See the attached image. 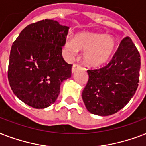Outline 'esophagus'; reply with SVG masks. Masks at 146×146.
Masks as SVG:
<instances>
[{
    "label": "esophagus",
    "mask_w": 146,
    "mask_h": 146,
    "mask_svg": "<svg viewBox=\"0 0 146 146\" xmlns=\"http://www.w3.org/2000/svg\"><path fill=\"white\" fill-rule=\"evenodd\" d=\"M81 69V66L79 65H77V64H74V65H72V73H74L77 71V70H79Z\"/></svg>",
    "instance_id": "34e87169"
}]
</instances>
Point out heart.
I'll use <instances>...</instances> for the list:
<instances>
[{"instance_id": "1", "label": "heart", "mask_w": 146, "mask_h": 146, "mask_svg": "<svg viewBox=\"0 0 146 146\" xmlns=\"http://www.w3.org/2000/svg\"><path fill=\"white\" fill-rule=\"evenodd\" d=\"M116 44V38L112 35L82 32L75 35L74 40L65 39L64 48L69 57L74 56L78 51L84 52V63L90 68H99L111 59Z\"/></svg>"}]
</instances>
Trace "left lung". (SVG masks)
<instances>
[{"label": "left lung", "mask_w": 146, "mask_h": 146, "mask_svg": "<svg viewBox=\"0 0 146 146\" xmlns=\"http://www.w3.org/2000/svg\"><path fill=\"white\" fill-rule=\"evenodd\" d=\"M140 55L129 37L122 40L111 62L105 67L88 70L82 99L91 113L110 116L123 108L139 85Z\"/></svg>", "instance_id": "left-lung-1"}]
</instances>
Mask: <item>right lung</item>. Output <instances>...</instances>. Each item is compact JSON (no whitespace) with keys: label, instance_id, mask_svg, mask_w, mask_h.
Returning a JSON list of instances; mask_svg holds the SVG:
<instances>
[{"label":"right lung","instance_id":"add662e5","mask_svg":"<svg viewBox=\"0 0 146 146\" xmlns=\"http://www.w3.org/2000/svg\"><path fill=\"white\" fill-rule=\"evenodd\" d=\"M69 27L54 20L28 25L11 47L8 81L21 101L36 109L55 102L63 81L71 78L72 65L62 55Z\"/></svg>","mask_w":146,"mask_h":146}]
</instances>
